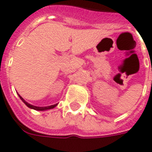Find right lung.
<instances>
[{
    "label": "right lung",
    "instance_id": "obj_1",
    "mask_svg": "<svg viewBox=\"0 0 152 152\" xmlns=\"http://www.w3.org/2000/svg\"><path fill=\"white\" fill-rule=\"evenodd\" d=\"M19 95V94H18ZM19 98L22 99V101L23 102L24 104H26V106L28 107H30V108L31 109H34V110H49V109H53L55 107L57 106V104H54V105H51V106H48V107H36V106H34V105H31V104H28L27 102L25 101L23 99V98L21 96H19Z\"/></svg>",
    "mask_w": 152,
    "mask_h": 152
}]
</instances>
